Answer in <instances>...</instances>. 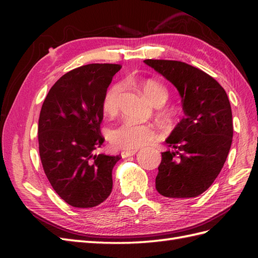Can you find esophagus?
<instances>
[{
  "label": "esophagus",
  "mask_w": 258,
  "mask_h": 258,
  "mask_svg": "<svg viewBox=\"0 0 258 258\" xmlns=\"http://www.w3.org/2000/svg\"><path fill=\"white\" fill-rule=\"evenodd\" d=\"M136 152H138V150H132V151H123L120 152V156H122L123 158L125 157H130V156H133L136 154Z\"/></svg>",
  "instance_id": "1"
}]
</instances>
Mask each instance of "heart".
Wrapping results in <instances>:
<instances>
[{
    "instance_id": "obj_1",
    "label": "heart",
    "mask_w": 258,
    "mask_h": 258,
    "mask_svg": "<svg viewBox=\"0 0 258 258\" xmlns=\"http://www.w3.org/2000/svg\"><path fill=\"white\" fill-rule=\"evenodd\" d=\"M144 96L154 105H161L166 101L168 90L161 82L147 79L139 84ZM120 92L119 83H112L104 92L102 98V111L112 116L117 111V100ZM158 130L152 124L140 123L134 119H124L109 131L108 140L118 150L132 151L147 145L157 140Z\"/></svg>"
}]
</instances>
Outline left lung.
Returning <instances> with one entry per match:
<instances>
[{
	"instance_id": "1",
	"label": "left lung",
	"mask_w": 258,
	"mask_h": 258,
	"mask_svg": "<svg viewBox=\"0 0 258 258\" xmlns=\"http://www.w3.org/2000/svg\"><path fill=\"white\" fill-rule=\"evenodd\" d=\"M176 86L185 116L166 140L155 187L186 200L210 187L225 163L233 139L232 108L225 90L204 71L172 59H145Z\"/></svg>"
}]
</instances>
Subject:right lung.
<instances>
[{
    "instance_id": "add662e5",
    "label": "right lung",
    "mask_w": 258,
    "mask_h": 258,
    "mask_svg": "<svg viewBox=\"0 0 258 258\" xmlns=\"http://www.w3.org/2000/svg\"><path fill=\"white\" fill-rule=\"evenodd\" d=\"M119 64H87L59 78L47 93L38 118L41 163L53 189L73 207L100 205L112 191V169L120 156L96 154L102 98Z\"/></svg>"
}]
</instances>
